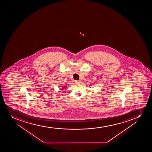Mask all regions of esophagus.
<instances>
[{
    "mask_svg": "<svg viewBox=\"0 0 152 152\" xmlns=\"http://www.w3.org/2000/svg\"><path fill=\"white\" fill-rule=\"evenodd\" d=\"M75 82L76 84H80V83H81L80 81H78V80H76Z\"/></svg>",
    "mask_w": 152,
    "mask_h": 152,
    "instance_id": "34e87169",
    "label": "esophagus"
}]
</instances>
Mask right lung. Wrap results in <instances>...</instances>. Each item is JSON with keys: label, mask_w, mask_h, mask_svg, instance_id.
I'll list each match as a JSON object with an SVG mask.
<instances>
[{"label": "right lung", "mask_w": 152, "mask_h": 152, "mask_svg": "<svg viewBox=\"0 0 152 152\" xmlns=\"http://www.w3.org/2000/svg\"><path fill=\"white\" fill-rule=\"evenodd\" d=\"M66 87H62V88H64V89H65V88H66Z\"/></svg>", "instance_id": "right-lung-1"}]
</instances>
